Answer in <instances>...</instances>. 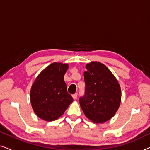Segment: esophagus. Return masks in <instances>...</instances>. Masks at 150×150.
Listing matches in <instances>:
<instances>
[{"label": "esophagus", "instance_id": "obj_1", "mask_svg": "<svg viewBox=\"0 0 150 150\" xmlns=\"http://www.w3.org/2000/svg\"><path fill=\"white\" fill-rule=\"evenodd\" d=\"M77 96H78L77 93H74V94H73V95H72V98H73V99H74V100L76 99V98H77Z\"/></svg>", "mask_w": 150, "mask_h": 150}]
</instances>
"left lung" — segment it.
Returning a JSON list of instances; mask_svg holds the SVG:
<instances>
[{
    "label": "left lung",
    "instance_id": "left-lung-1",
    "mask_svg": "<svg viewBox=\"0 0 150 150\" xmlns=\"http://www.w3.org/2000/svg\"><path fill=\"white\" fill-rule=\"evenodd\" d=\"M84 72L85 95L79 98L81 107L88 119L96 124L109 120L120 107L121 88L108 67L100 62L86 65Z\"/></svg>",
    "mask_w": 150,
    "mask_h": 150
}]
</instances>
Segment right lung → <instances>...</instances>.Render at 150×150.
<instances>
[{
    "instance_id": "add662e5",
    "label": "right lung",
    "mask_w": 150,
    "mask_h": 150,
    "mask_svg": "<svg viewBox=\"0 0 150 150\" xmlns=\"http://www.w3.org/2000/svg\"><path fill=\"white\" fill-rule=\"evenodd\" d=\"M67 69L68 64L51 63L33 84L30 103L34 112L42 120L47 122L57 120L73 102L63 79Z\"/></svg>"
}]
</instances>
